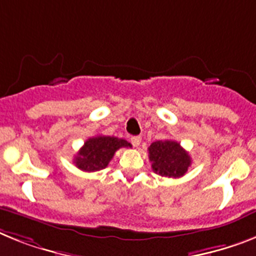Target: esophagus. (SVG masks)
Returning <instances> with one entry per match:
<instances>
[{"mask_svg":"<svg viewBox=\"0 0 256 256\" xmlns=\"http://www.w3.org/2000/svg\"><path fill=\"white\" fill-rule=\"evenodd\" d=\"M132 146H134V147H139V146H140V143H142V138H140V136H132Z\"/></svg>","mask_w":256,"mask_h":256,"instance_id":"esophagus-1","label":"esophagus"}]
</instances>
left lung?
Segmentation results:
<instances>
[{"label":"left lung","instance_id":"obj_1","mask_svg":"<svg viewBox=\"0 0 256 256\" xmlns=\"http://www.w3.org/2000/svg\"><path fill=\"white\" fill-rule=\"evenodd\" d=\"M148 158L152 162V170L162 177L178 178L188 172L191 158L176 140L154 142L148 147Z\"/></svg>","mask_w":256,"mask_h":256}]
</instances>
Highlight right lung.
<instances>
[{
	"mask_svg": "<svg viewBox=\"0 0 256 256\" xmlns=\"http://www.w3.org/2000/svg\"><path fill=\"white\" fill-rule=\"evenodd\" d=\"M122 147H132L124 139L98 135L86 140L74 158L76 168L84 172H96L106 168L116 151Z\"/></svg>",
	"mask_w": 256,
	"mask_h": 256,
	"instance_id": "obj_1",
	"label": "right lung"
}]
</instances>
